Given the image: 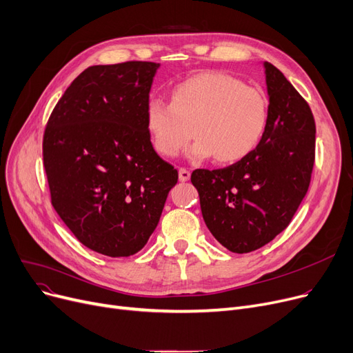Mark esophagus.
<instances>
[{
	"instance_id": "34e87169",
	"label": "esophagus",
	"mask_w": 353,
	"mask_h": 353,
	"mask_svg": "<svg viewBox=\"0 0 353 353\" xmlns=\"http://www.w3.org/2000/svg\"><path fill=\"white\" fill-rule=\"evenodd\" d=\"M178 175H179V181H182V182H185L191 178V172L188 170H185V168H179Z\"/></svg>"
}]
</instances>
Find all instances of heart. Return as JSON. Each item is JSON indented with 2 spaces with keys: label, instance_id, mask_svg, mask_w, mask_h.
Returning a JSON list of instances; mask_svg holds the SVG:
<instances>
[{
  "label": "heart",
  "instance_id": "obj_1",
  "mask_svg": "<svg viewBox=\"0 0 353 353\" xmlns=\"http://www.w3.org/2000/svg\"><path fill=\"white\" fill-rule=\"evenodd\" d=\"M146 128L157 154L174 158L196 142L188 155L211 157L231 163L248 157L260 145L268 122L267 99L256 88L218 72H205L172 89L171 103L150 97L145 109Z\"/></svg>",
  "mask_w": 353,
  "mask_h": 353
}]
</instances>
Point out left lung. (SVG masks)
Returning a JSON list of instances; mask_svg holds the SVG:
<instances>
[{
  "label": "left lung",
  "mask_w": 353,
  "mask_h": 353,
  "mask_svg": "<svg viewBox=\"0 0 353 353\" xmlns=\"http://www.w3.org/2000/svg\"><path fill=\"white\" fill-rule=\"evenodd\" d=\"M268 122L260 145L223 170H195L201 212L215 240L250 253L286 228L303 201L314 163L316 125L306 100L264 61Z\"/></svg>",
  "instance_id": "8db88e82"
}]
</instances>
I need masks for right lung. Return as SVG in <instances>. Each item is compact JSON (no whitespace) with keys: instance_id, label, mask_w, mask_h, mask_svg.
<instances>
[{"instance_id":"add662e5","label":"right lung","mask_w":353,"mask_h":353,"mask_svg":"<svg viewBox=\"0 0 353 353\" xmlns=\"http://www.w3.org/2000/svg\"><path fill=\"white\" fill-rule=\"evenodd\" d=\"M159 63L92 65L47 122L43 159L52 204L96 253L129 257L159 223L178 171L152 146L145 109Z\"/></svg>"}]
</instances>
